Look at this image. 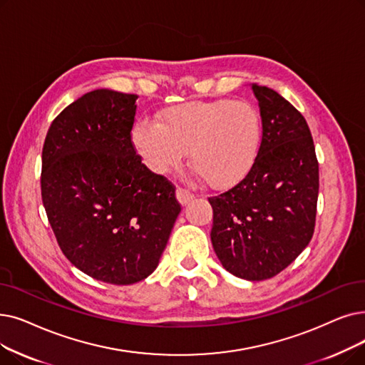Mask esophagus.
Masks as SVG:
<instances>
[{
  "label": "esophagus",
  "instance_id": "obj_1",
  "mask_svg": "<svg viewBox=\"0 0 365 365\" xmlns=\"http://www.w3.org/2000/svg\"><path fill=\"white\" fill-rule=\"evenodd\" d=\"M176 198H178V201H179L182 205H186V204H189V202H191V201L195 198V195H194L192 192L186 191V189H183V187H178V189H176Z\"/></svg>",
  "mask_w": 365,
  "mask_h": 365
}]
</instances>
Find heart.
<instances>
[{"instance_id": "heart-1", "label": "heart", "mask_w": 365, "mask_h": 365, "mask_svg": "<svg viewBox=\"0 0 365 365\" xmlns=\"http://www.w3.org/2000/svg\"><path fill=\"white\" fill-rule=\"evenodd\" d=\"M262 141V119L247 101L219 98L173 106L158 122L141 119L133 143L156 174L180 167L186 152L191 165L213 189L243 180L255 164Z\"/></svg>"}]
</instances>
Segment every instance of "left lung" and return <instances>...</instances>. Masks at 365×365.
Returning a JSON list of instances; mask_svg holds the SVG:
<instances>
[{
    "label": "left lung",
    "mask_w": 365,
    "mask_h": 365,
    "mask_svg": "<svg viewBox=\"0 0 365 365\" xmlns=\"http://www.w3.org/2000/svg\"><path fill=\"white\" fill-rule=\"evenodd\" d=\"M262 119L259 153L247 176L209 198L210 239L227 272L246 280L279 274L314 231L319 165L309 125L276 91L252 83Z\"/></svg>",
    "instance_id": "1"
}]
</instances>
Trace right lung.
Here are the masks:
<instances>
[{"label":"right lung","mask_w":365,"mask_h":365,"mask_svg":"<svg viewBox=\"0 0 365 365\" xmlns=\"http://www.w3.org/2000/svg\"><path fill=\"white\" fill-rule=\"evenodd\" d=\"M137 95L95 89L47 131L41 198L67 259L95 280L131 284L153 273L179 213L174 186L135 153Z\"/></svg>","instance_id":"obj_1"}]
</instances>
